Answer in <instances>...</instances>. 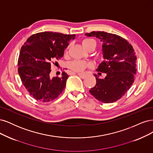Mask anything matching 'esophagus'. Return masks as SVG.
<instances>
[{
	"mask_svg": "<svg viewBox=\"0 0 153 153\" xmlns=\"http://www.w3.org/2000/svg\"><path fill=\"white\" fill-rule=\"evenodd\" d=\"M78 76H79L80 77L82 78V79L85 78V77H86V75L85 74H82V73H79V74H78Z\"/></svg>",
	"mask_w": 153,
	"mask_h": 153,
	"instance_id": "34e87169",
	"label": "esophagus"
}]
</instances>
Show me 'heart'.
Listing matches in <instances>:
<instances>
[{
    "mask_svg": "<svg viewBox=\"0 0 153 153\" xmlns=\"http://www.w3.org/2000/svg\"><path fill=\"white\" fill-rule=\"evenodd\" d=\"M82 45L83 48L87 51L91 47H96V42L95 41L91 39H85L82 41ZM69 46H68L65 51V55H67L68 54V50ZM90 63L82 61H74L71 63V68L75 72H80L83 71L88 67L90 66Z\"/></svg>",
    "mask_w": 153,
    "mask_h": 153,
    "instance_id": "1",
    "label": "heart"
}]
</instances>
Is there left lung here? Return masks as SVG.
<instances>
[{"label": "left lung", "mask_w": 153, "mask_h": 153, "mask_svg": "<svg viewBox=\"0 0 153 153\" xmlns=\"http://www.w3.org/2000/svg\"><path fill=\"white\" fill-rule=\"evenodd\" d=\"M95 37L102 42L103 60L97 71L105 73L106 76L96 78V85L90 93L103 103H112L119 100L128 90L134 82L137 56L131 44L126 39L116 34L105 32L85 33Z\"/></svg>", "instance_id": "8db88e82"}]
</instances>
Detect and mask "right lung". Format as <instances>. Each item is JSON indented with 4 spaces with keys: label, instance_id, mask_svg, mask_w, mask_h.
<instances>
[{
    "label": "right lung",
    "instance_id": "1",
    "mask_svg": "<svg viewBox=\"0 0 153 153\" xmlns=\"http://www.w3.org/2000/svg\"><path fill=\"white\" fill-rule=\"evenodd\" d=\"M75 34L44 32L31 36L22 46L18 61V74L26 90L41 102L55 100L66 86L68 76L50 77L51 63L59 60Z\"/></svg>",
    "mask_w": 153,
    "mask_h": 153
}]
</instances>
